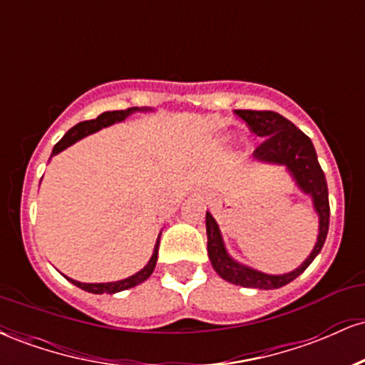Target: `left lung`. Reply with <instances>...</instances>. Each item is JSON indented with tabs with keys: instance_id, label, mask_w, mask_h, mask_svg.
Instances as JSON below:
<instances>
[{
	"instance_id": "8db88e82",
	"label": "left lung",
	"mask_w": 365,
	"mask_h": 365,
	"mask_svg": "<svg viewBox=\"0 0 365 365\" xmlns=\"http://www.w3.org/2000/svg\"><path fill=\"white\" fill-rule=\"evenodd\" d=\"M235 115L245 121L250 132H254L255 135L262 139L259 148L254 150V158L262 163L287 166L300 190L312 197L314 209L319 215V235H317V242L311 255L292 273L266 274L230 257L225 249L223 238H221L220 226L211 216V212H206L207 254L216 273L233 284L259 288V290H273V288L284 287V284L293 282L297 276L302 274L309 267V264L316 259V255L321 252L329 228L328 183H326L324 171L317 161L312 140L305 135L302 130L297 128L290 120L274 111L235 110Z\"/></svg>"
}]
</instances>
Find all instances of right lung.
<instances>
[{
  "instance_id": "add662e5",
  "label": "right lung",
  "mask_w": 365,
  "mask_h": 365,
  "mask_svg": "<svg viewBox=\"0 0 365 365\" xmlns=\"http://www.w3.org/2000/svg\"><path fill=\"white\" fill-rule=\"evenodd\" d=\"M135 111H148V108H128V110H120V111H106V113H103V115H99L96 120L81 121V123H77L75 127L70 128L68 132L63 135V139L58 142L56 145H54L51 158L54 156V154L61 153L63 149L68 148V145L75 144L77 140L83 139V137L91 135V133L98 132V130H101L104 127H110V125L116 123V121H123L125 118H127V116H130L132 113H135ZM159 238H161V233L158 235L156 245H154L153 257L149 259L148 264H145L144 269H140L139 273L128 276V278L120 279V282H111V283H81V282H75V279H72V278H68V276H65V278L68 279V282H72L75 287L82 288V290L91 292V293H116V292H121V290H127V288L137 287V284L145 282V279H148L149 276L153 274L154 267H156L158 250H159Z\"/></svg>"
}]
</instances>
